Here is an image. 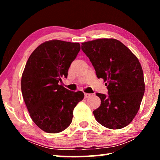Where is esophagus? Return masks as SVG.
Segmentation results:
<instances>
[{"label":"esophagus","mask_w":160,"mask_h":160,"mask_svg":"<svg viewBox=\"0 0 160 160\" xmlns=\"http://www.w3.org/2000/svg\"><path fill=\"white\" fill-rule=\"evenodd\" d=\"M91 97V94H88V93H85V98H89V97Z\"/></svg>","instance_id":"1"}]
</instances>
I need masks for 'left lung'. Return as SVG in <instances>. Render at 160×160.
<instances>
[{
  "label": "left lung",
  "mask_w": 160,
  "mask_h": 160,
  "mask_svg": "<svg viewBox=\"0 0 160 160\" xmlns=\"http://www.w3.org/2000/svg\"><path fill=\"white\" fill-rule=\"evenodd\" d=\"M98 78L104 79L108 94L96 93L101 105L93 112L98 123L110 129L128 126L140 109L145 92L142 69L131 50L115 39L82 43Z\"/></svg>",
  "instance_id": "8db88e82"
}]
</instances>
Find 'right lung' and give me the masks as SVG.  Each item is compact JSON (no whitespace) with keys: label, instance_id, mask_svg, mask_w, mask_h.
<instances>
[{"label":"right lung","instance_id":"obj_1","mask_svg":"<svg viewBox=\"0 0 160 160\" xmlns=\"http://www.w3.org/2000/svg\"><path fill=\"white\" fill-rule=\"evenodd\" d=\"M80 50L79 43L51 40L29 56L21 80L24 101L34 123L48 133L64 131L72 122L74 108L84 98L59 82Z\"/></svg>","mask_w":160,"mask_h":160}]
</instances>
